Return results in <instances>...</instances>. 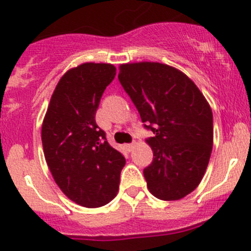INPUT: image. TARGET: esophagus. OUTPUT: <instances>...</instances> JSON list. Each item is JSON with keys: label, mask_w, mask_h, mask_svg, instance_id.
Listing matches in <instances>:
<instances>
[{"label": "esophagus", "mask_w": 251, "mask_h": 251, "mask_svg": "<svg viewBox=\"0 0 251 251\" xmlns=\"http://www.w3.org/2000/svg\"><path fill=\"white\" fill-rule=\"evenodd\" d=\"M133 147H135V143H130V144H126V149H127L128 151H131L133 149Z\"/></svg>", "instance_id": "34e87169"}]
</instances>
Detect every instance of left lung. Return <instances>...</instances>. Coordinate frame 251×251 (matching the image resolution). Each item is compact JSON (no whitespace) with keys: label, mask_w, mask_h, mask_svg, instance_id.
<instances>
[{"label":"left lung","mask_w":251,"mask_h":251,"mask_svg":"<svg viewBox=\"0 0 251 251\" xmlns=\"http://www.w3.org/2000/svg\"><path fill=\"white\" fill-rule=\"evenodd\" d=\"M119 81L140 113L153 161L143 170L149 192L178 201L201 183L214 143L212 111L196 83L170 65H120Z\"/></svg>","instance_id":"obj_1"}]
</instances>
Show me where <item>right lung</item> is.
<instances>
[{
  "mask_svg": "<svg viewBox=\"0 0 251 251\" xmlns=\"http://www.w3.org/2000/svg\"><path fill=\"white\" fill-rule=\"evenodd\" d=\"M116 74L105 63L68 70L50 97L42 124L45 159L63 193L78 205L100 207L115 198L125 158L96 124L103 92Z\"/></svg>",
  "mask_w": 251,
  "mask_h": 251,
  "instance_id": "right-lung-1",
  "label": "right lung"
}]
</instances>
